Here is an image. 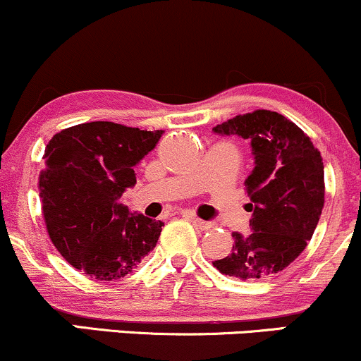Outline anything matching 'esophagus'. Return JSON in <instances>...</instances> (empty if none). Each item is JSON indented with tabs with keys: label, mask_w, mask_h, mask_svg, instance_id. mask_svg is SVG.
Returning a JSON list of instances; mask_svg holds the SVG:
<instances>
[{
	"label": "esophagus",
	"mask_w": 361,
	"mask_h": 361,
	"mask_svg": "<svg viewBox=\"0 0 361 361\" xmlns=\"http://www.w3.org/2000/svg\"><path fill=\"white\" fill-rule=\"evenodd\" d=\"M190 221L193 222V226H195V227H198V229H202V231H209L210 227H212V222L202 221V219L195 217V215H192V217H190Z\"/></svg>",
	"instance_id": "obj_1"
}]
</instances>
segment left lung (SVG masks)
<instances>
[{
  "mask_svg": "<svg viewBox=\"0 0 361 361\" xmlns=\"http://www.w3.org/2000/svg\"><path fill=\"white\" fill-rule=\"evenodd\" d=\"M215 134L251 142L255 168L246 178L251 234L233 233L231 255L215 259L224 275L241 280L287 268L307 246L324 207V163L304 130L270 110L235 115Z\"/></svg>",
  "mask_w": 361,
  "mask_h": 361,
  "instance_id": "obj_1",
  "label": "left lung"
}]
</instances>
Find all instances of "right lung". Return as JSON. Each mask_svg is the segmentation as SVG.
<instances>
[{"label": "right lung", "mask_w": 361, "mask_h": 361, "mask_svg": "<svg viewBox=\"0 0 361 361\" xmlns=\"http://www.w3.org/2000/svg\"><path fill=\"white\" fill-rule=\"evenodd\" d=\"M161 135L88 122L64 128L45 147L39 190L49 238L62 258L91 279H123L156 247L164 224L130 214L120 197L135 185V164Z\"/></svg>", "instance_id": "1"}]
</instances>
